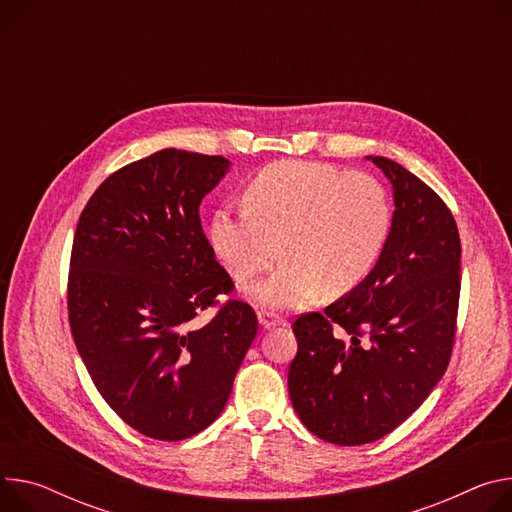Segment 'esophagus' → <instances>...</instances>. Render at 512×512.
I'll return each instance as SVG.
<instances>
[{
    "instance_id": "esophagus-1",
    "label": "esophagus",
    "mask_w": 512,
    "mask_h": 512,
    "mask_svg": "<svg viewBox=\"0 0 512 512\" xmlns=\"http://www.w3.org/2000/svg\"><path fill=\"white\" fill-rule=\"evenodd\" d=\"M257 318H259V324L263 327V331H271V329L282 327L284 324V320L280 316H275L273 312H267V310H259Z\"/></svg>"
}]
</instances>
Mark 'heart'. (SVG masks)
Segmentation results:
<instances>
[{"label": "heart", "instance_id": "b5f03b06", "mask_svg": "<svg viewBox=\"0 0 512 512\" xmlns=\"http://www.w3.org/2000/svg\"><path fill=\"white\" fill-rule=\"evenodd\" d=\"M245 206L214 212L210 245L237 280L265 271L282 251L286 261L249 290L255 304L275 310L304 306L322 290H355L378 265L392 224L374 177L312 161L261 169L245 188Z\"/></svg>", "mask_w": 512, "mask_h": 512}]
</instances>
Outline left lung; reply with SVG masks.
<instances>
[{
  "label": "left lung",
  "instance_id": "1",
  "mask_svg": "<svg viewBox=\"0 0 512 512\" xmlns=\"http://www.w3.org/2000/svg\"><path fill=\"white\" fill-rule=\"evenodd\" d=\"M365 159L394 196L382 257L363 284L292 327V406L310 433L335 445L382 439L439 384L461 286L459 232L445 202L396 161Z\"/></svg>",
  "mask_w": 512,
  "mask_h": 512
}]
</instances>
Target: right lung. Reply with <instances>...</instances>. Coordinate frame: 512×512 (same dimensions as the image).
Segmentation results:
<instances>
[{"label": "right lung", "instance_id": "1", "mask_svg": "<svg viewBox=\"0 0 512 512\" xmlns=\"http://www.w3.org/2000/svg\"><path fill=\"white\" fill-rule=\"evenodd\" d=\"M230 161L163 149L112 173L83 208L71 251L69 322L110 408L138 433L181 441L210 427L257 335L253 308L216 261L200 204Z\"/></svg>", "mask_w": 512, "mask_h": 512}]
</instances>
